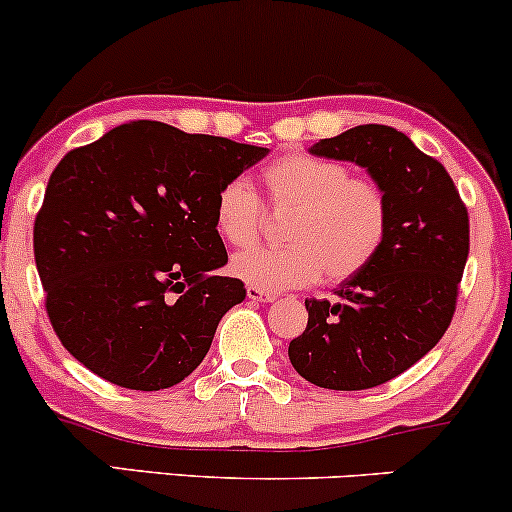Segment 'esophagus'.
<instances>
[{"label": "esophagus", "instance_id": "1", "mask_svg": "<svg viewBox=\"0 0 512 512\" xmlns=\"http://www.w3.org/2000/svg\"><path fill=\"white\" fill-rule=\"evenodd\" d=\"M248 298H250L252 303H272L274 301V293H267V291L255 289V286H248Z\"/></svg>", "mask_w": 512, "mask_h": 512}]
</instances>
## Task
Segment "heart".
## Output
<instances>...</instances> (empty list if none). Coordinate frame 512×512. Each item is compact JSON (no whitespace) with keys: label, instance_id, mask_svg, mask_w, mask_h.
Returning <instances> with one entry per match:
<instances>
[{"label":"heart","instance_id":"1","mask_svg":"<svg viewBox=\"0 0 512 512\" xmlns=\"http://www.w3.org/2000/svg\"><path fill=\"white\" fill-rule=\"evenodd\" d=\"M264 199L276 214L284 248H252L231 260V272L255 289L276 293L354 279L378 257L390 228V199L368 175H351L344 163L286 154L262 168ZM260 197L243 178L216 192L214 228L233 248L255 243L262 231Z\"/></svg>","mask_w":512,"mask_h":512}]
</instances>
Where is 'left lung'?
<instances>
[{
	"label": "left lung",
	"instance_id": "8db88e82",
	"mask_svg": "<svg viewBox=\"0 0 512 512\" xmlns=\"http://www.w3.org/2000/svg\"><path fill=\"white\" fill-rule=\"evenodd\" d=\"M310 154L366 168L390 199V228L378 257L332 301L305 298L308 327L289 358L317 387L368 390L414 366L448 330L469 255L467 207L443 163L395 127H351Z\"/></svg>",
	"mask_w": 512,
	"mask_h": 512
}]
</instances>
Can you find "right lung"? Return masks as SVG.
Segmentation results:
<instances>
[{
  "label": "right lung",
  "instance_id": "obj_1",
  "mask_svg": "<svg viewBox=\"0 0 512 512\" xmlns=\"http://www.w3.org/2000/svg\"><path fill=\"white\" fill-rule=\"evenodd\" d=\"M269 154L137 120L72 149L35 216V267L64 349L127 390L178 385L245 298L214 228L216 192Z\"/></svg>",
  "mask_w": 512,
  "mask_h": 512
}]
</instances>
